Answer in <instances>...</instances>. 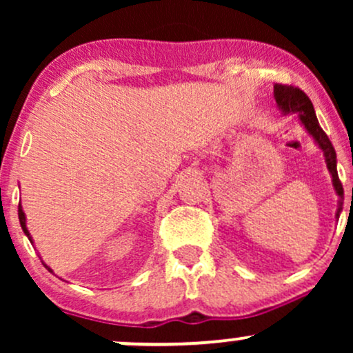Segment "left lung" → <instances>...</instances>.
I'll return each instance as SVG.
<instances>
[{"instance_id": "left-lung-1", "label": "left lung", "mask_w": 353, "mask_h": 353, "mask_svg": "<svg viewBox=\"0 0 353 353\" xmlns=\"http://www.w3.org/2000/svg\"><path fill=\"white\" fill-rule=\"evenodd\" d=\"M274 98L275 103L283 114H295L299 116V121L305 128V131L314 137V141L323 151V157H325L327 169H329L332 176V184H334L335 192L340 197L339 201V210H337V219L340 216V210H342L343 204V188L342 182L339 179L337 174V154H335L334 145H332L329 136L323 132V129L320 128L317 116H315L314 106H312V101L309 96L302 91V89L294 88V86H285V84H275L274 86Z\"/></svg>"}]
</instances>
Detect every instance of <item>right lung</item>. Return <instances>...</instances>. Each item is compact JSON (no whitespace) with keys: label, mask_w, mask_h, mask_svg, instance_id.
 I'll list each match as a JSON object with an SVG mask.
<instances>
[{"label":"right lung","mask_w":353,"mask_h":353,"mask_svg":"<svg viewBox=\"0 0 353 353\" xmlns=\"http://www.w3.org/2000/svg\"><path fill=\"white\" fill-rule=\"evenodd\" d=\"M18 217H19V224H21V229H23V232L26 234L28 236V239H30L31 241V244H33V239H31V236H30V232H28V228H26V216H24V212H23V208H21V202H19V205H18ZM43 265L46 267L48 270H50V272H52V270L50 269V267H48L46 264H44L43 262Z\"/></svg>","instance_id":"right-lung-1"}]
</instances>
